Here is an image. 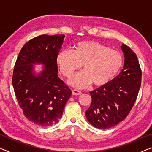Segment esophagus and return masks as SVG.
I'll return each instance as SVG.
<instances>
[{
  "label": "esophagus",
  "instance_id": "esophagus-1",
  "mask_svg": "<svg viewBox=\"0 0 152 152\" xmlns=\"http://www.w3.org/2000/svg\"><path fill=\"white\" fill-rule=\"evenodd\" d=\"M72 94H73V95L77 96V95H80L81 94V91L77 90H72Z\"/></svg>",
  "mask_w": 152,
  "mask_h": 152
}]
</instances>
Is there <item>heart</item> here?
<instances>
[{
	"label": "heart",
	"mask_w": 152,
	"mask_h": 152,
	"mask_svg": "<svg viewBox=\"0 0 152 152\" xmlns=\"http://www.w3.org/2000/svg\"><path fill=\"white\" fill-rule=\"evenodd\" d=\"M56 61L66 77H70L83 64L84 70L69 81L73 87L81 89L92 83L98 87L108 83L120 71L123 58L118 51L99 42L84 41L75 44L73 51H61Z\"/></svg>",
	"instance_id": "obj_1"
}]
</instances>
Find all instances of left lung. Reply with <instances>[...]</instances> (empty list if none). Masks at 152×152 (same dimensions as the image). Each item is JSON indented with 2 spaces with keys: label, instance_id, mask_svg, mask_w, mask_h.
Masks as SVG:
<instances>
[{
  "label": "left lung",
  "instance_id": "1",
  "mask_svg": "<svg viewBox=\"0 0 152 152\" xmlns=\"http://www.w3.org/2000/svg\"><path fill=\"white\" fill-rule=\"evenodd\" d=\"M121 50L124 56L122 71L106 85L90 92L92 102L86 116L99 129L115 126L126 118L141 87V70L136 53L125 44Z\"/></svg>",
  "mask_w": 152,
  "mask_h": 152
}]
</instances>
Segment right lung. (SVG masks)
I'll list each match as a JSON object with an SVG mask.
<instances>
[{"mask_svg": "<svg viewBox=\"0 0 152 152\" xmlns=\"http://www.w3.org/2000/svg\"><path fill=\"white\" fill-rule=\"evenodd\" d=\"M65 36L42 34L23 46L16 60L12 83L25 117L43 127L59 122L71 90L58 77L57 56ZM34 64L44 66L39 73Z\"/></svg>", "mask_w": 152, "mask_h": 152, "instance_id": "add662e5", "label": "right lung"}]
</instances>
